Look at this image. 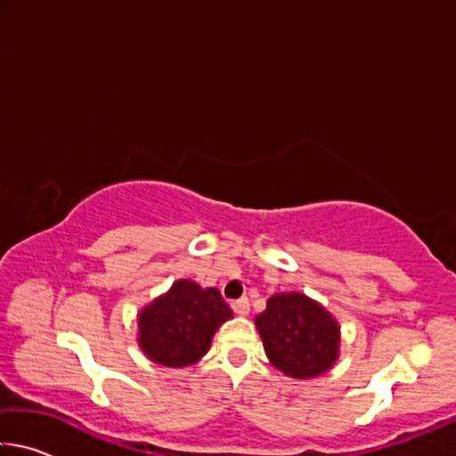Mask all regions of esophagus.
Instances as JSON below:
<instances>
[{"instance_id": "esophagus-1", "label": "esophagus", "mask_w": 456, "mask_h": 456, "mask_svg": "<svg viewBox=\"0 0 456 456\" xmlns=\"http://www.w3.org/2000/svg\"><path fill=\"white\" fill-rule=\"evenodd\" d=\"M231 307H233L235 314L247 315V314H249L251 304H249V299H247V297H239V299H235V302H231Z\"/></svg>"}]
</instances>
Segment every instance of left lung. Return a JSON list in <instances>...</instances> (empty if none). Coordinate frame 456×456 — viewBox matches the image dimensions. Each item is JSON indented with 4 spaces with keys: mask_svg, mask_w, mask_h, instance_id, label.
Returning <instances> with one entry per match:
<instances>
[{
    "mask_svg": "<svg viewBox=\"0 0 456 456\" xmlns=\"http://www.w3.org/2000/svg\"><path fill=\"white\" fill-rule=\"evenodd\" d=\"M272 364L291 378H314L334 366L339 326L326 307L304 293H277L256 318Z\"/></svg>",
    "mask_w": 456,
    "mask_h": 456,
    "instance_id": "left-lung-1",
    "label": "left lung"
}]
</instances>
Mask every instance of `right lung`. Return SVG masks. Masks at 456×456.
Instances as JSON below:
<instances>
[{"mask_svg":"<svg viewBox=\"0 0 456 456\" xmlns=\"http://www.w3.org/2000/svg\"><path fill=\"white\" fill-rule=\"evenodd\" d=\"M231 318L233 312L219 289L179 280L138 314V346L160 366H191L205 356L215 331Z\"/></svg>","mask_w":456,"mask_h":456,"instance_id":"obj_1","label":"right lung"}]
</instances>
